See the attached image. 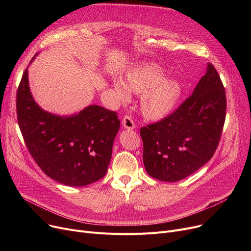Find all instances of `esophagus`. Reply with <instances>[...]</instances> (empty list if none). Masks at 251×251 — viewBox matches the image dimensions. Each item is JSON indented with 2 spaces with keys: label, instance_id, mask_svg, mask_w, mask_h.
I'll list each match as a JSON object with an SVG mask.
<instances>
[{
  "label": "esophagus",
  "instance_id": "obj_1",
  "mask_svg": "<svg viewBox=\"0 0 251 251\" xmlns=\"http://www.w3.org/2000/svg\"><path fill=\"white\" fill-rule=\"evenodd\" d=\"M122 125L126 129H131V130H132V129L135 128V123L132 120V118H131L130 116H124L123 120H122Z\"/></svg>",
  "mask_w": 251,
  "mask_h": 251
}]
</instances>
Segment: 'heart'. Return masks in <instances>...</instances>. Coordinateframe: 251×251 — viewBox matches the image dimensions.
Masks as SVG:
<instances>
[{
    "mask_svg": "<svg viewBox=\"0 0 251 251\" xmlns=\"http://www.w3.org/2000/svg\"><path fill=\"white\" fill-rule=\"evenodd\" d=\"M119 99L126 100L129 92L141 95L140 111L150 120H160L172 113L181 97L180 83L173 78L165 77L164 70L153 63L142 64L130 69L124 83L114 81Z\"/></svg>",
    "mask_w": 251,
    "mask_h": 251,
    "instance_id": "1",
    "label": "heart"
}]
</instances>
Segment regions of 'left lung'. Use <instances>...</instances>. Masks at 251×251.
I'll return each mask as SVG.
<instances>
[{"label": "left lung", "mask_w": 251, "mask_h": 251, "mask_svg": "<svg viewBox=\"0 0 251 251\" xmlns=\"http://www.w3.org/2000/svg\"><path fill=\"white\" fill-rule=\"evenodd\" d=\"M226 107L225 88L208 63L192 95L174 113L140 129L148 174L176 182L207 163L218 148Z\"/></svg>", "instance_id": "left-lung-1"}]
</instances>
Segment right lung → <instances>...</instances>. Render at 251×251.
<instances>
[{
	"instance_id": "right-lung-1",
	"label": "right lung",
	"mask_w": 251,
	"mask_h": 251,
	"mask_svg": "<svg viewBox=\"0 0 251 251\" xmlns=\"http://www.w3.org/2000/svg\"><path fill=\"white\" fill-rule=\"evenodd\" d=\"M16 109L26 147L50 178L64 185L81 187L107 173L120 128L116 112L98 104L70 116L44 111L30 92L27 69L18 86Z\"/></svg>"
}]
</instances>
